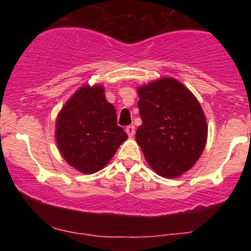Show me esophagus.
Wrapping results in <instances>:
<instances>
[{
    "label": "esophagus",
    "mask_w": 251,
    "mask_h": 251,
    "mask_svg": "<svg viewBox=\"0 0 251 251\" xmlns=\"http://www.w3.org/2000/svg\"><path fill=\"white\" fill-rule=\"evenodd\" d=\"M125 131H126V133L128 134V137H133L135 133V127L133 125H128L127 127L125 128Z\"/></svg>",
    "instance_id": "34e87169"
}]
</instances>
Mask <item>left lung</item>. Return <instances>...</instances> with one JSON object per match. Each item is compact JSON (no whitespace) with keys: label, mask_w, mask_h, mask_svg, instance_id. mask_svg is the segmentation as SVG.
I'll return each instance as SVG.
<instances>
[{"label":"left lung","mask_w":251,"mask_h":251,"mask_svg":"<svg viewBox=\"0 0 251 251\" xmlns=\"http://www.w3.org/2000/svg\"><path fill=\"white\" fill-rule=\"evenodd\" d=\"M143 124L135 132L149 165L165 178H176L200 159L208 126L200 102L183 83L163 77L138 88Z\"/></svg>","instance_id":"8db88e82"}]
</instances>
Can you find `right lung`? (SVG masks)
<instances>
[{
    "mask_svg": "<svg viewBox=\"0 0 251 251\" xmlns=\"http://www.w3.org/2000/svg\"><path fill=\"white\" fill-rule=\"evenodd\" d=\"M55 138L66 162L82 174H94L105 168L127 134L118 126L103 87L97 85L83 86L63 106Z\"/></svg>",
    "mask_w": 251,
    "mask_h": 251,
    "instance_id": "right-lung-1",
    "label": "right lung"
}]
</instances>
